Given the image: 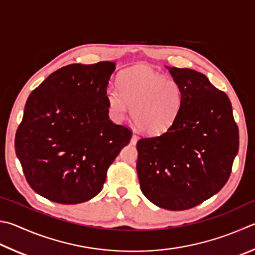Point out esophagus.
<instances>
[{
	"mask_svg": "<svg viewBox=\"0 0 255 255\" xmlns=\"http://www.w3.org/2000/svg\"><path fill=\"white\" fill-rule=\"evenodd\" d=\"M137 140H138V136L135 135V133H133L132 137H131V139H130V143H131V145H136Z\"/></svg>",
	"mask_w": 255,
	"mask_h": 255,
	"instance_id": "obj_1",
	"label": "esophagus"
}]
</instances>
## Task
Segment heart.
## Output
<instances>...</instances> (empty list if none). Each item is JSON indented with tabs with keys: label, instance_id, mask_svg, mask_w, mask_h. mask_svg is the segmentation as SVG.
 Here are the masks:
<instances>
[{
	"label": "heart",
	"instance_id": "heart-1",
	"mask_svg": "<svg viewBox=\"0 0 255 255\" xmlns=\"http://www.w3.org/2000/svg\"><path fill=\"white\" fill-rule=\"evenodd\" d=\"M184 92L179 82L166 78L148 67L124 71L118 85L106 90L110 116L116 122L131 117L136 126L148 135H161L173 126L182 110Z\"/></svg>",
	"mask_w": 255,
	"mask_h": 255
}]
</instances>
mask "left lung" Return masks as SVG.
I'll list each match as a JSON object with an SVG mask.
<instances>
[{"mask_svg":"<svg viewBox=\"0 0 255 255\" xmlns=\"http://www.w3.org/2000/svg\"><path fill=\"white\" fill-rule=\"evenodd\" d=\"M167 69L182 87L183 106L173 126L137 142L143 195L170 211L188 210L220 192L239 151V128L225 92L192 69Z\"/></svg>","mask_w":255,"mask_h":255,"instance_id":"8db88e82","label":"left lung"}]
</instances>
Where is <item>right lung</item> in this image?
<instances>
[{
	"mask_svg": "<svg viewBox=\"0 0 255 255\" xmlns=\"http://www.w3.org/2000/svg\"><path fill=\"white\" fill-rule=\"evenodd\" d=\"M116 63H73L31 92L15 152L31 188L60 204L98 195L109 166L131 138L109 119L106 90Z\"/></svg>",
	"mask_w": 255,
	"mask_h": 255,
	"instance_id": "add662e5",
	"label": "right lung"
}]
</instances>
